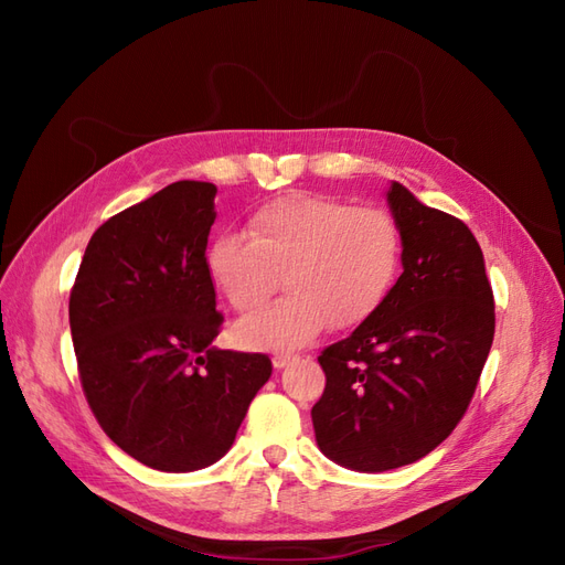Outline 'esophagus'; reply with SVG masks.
<instances>
[{
	"label": "esophagus",
	"mask_w": 565,
	"mask_h": 565,
	"mask_svg": "<svg viewBox=\"0 0 565 565\" xmlns=\"http://www.w3.org/2000/svg\"><path fill=\"white\" fill-rule=\"evenodd\" d=\"M295 361H297V353H292V351H278L276 355H273V367L282 370V367H287L289 363H295Z\"/></svg>",
	"instance_id": "obj_1"
}]
</instances>
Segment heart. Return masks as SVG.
Returning a JSON list of instances; mask_svg holds the SVG:
<instances>
[{"label": "heart", "mask_w": 565, "mask_h": 565, "mask_svg": "<svg viewBox=\"0 0 565 565\" xmlns=\"http://www.w3.org/2000/svg\"><path fill=\"white\" fill-rule=\"evenodd\" d=\"M401 231L386 212L292 193L262 204L247 235L221 233L207 268L237 313L287 297L245 318L235 337L249 349H295L322 332L363 322L386 297L401 266Z\"/></svg>", "instance_id": "b5f03b06"}]
</instances>
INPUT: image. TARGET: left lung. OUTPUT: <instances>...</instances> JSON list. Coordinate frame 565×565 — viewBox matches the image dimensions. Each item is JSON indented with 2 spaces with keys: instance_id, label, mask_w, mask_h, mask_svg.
<instances>
[{
  "instance_id": "left-lung-1",
  "label": "left lung",
  "mask_w": 565,
  "mask_h": 565,
  "mask_svg": "<svg viewBox=\"0 0 565 565\" xmlns=\"http://www.w3.org/2000/svg\"><path fill=\"white\" fill-rule=\"evenodd\" d=\"M388 207L403 273L358 328L318 355V448L355 471L429 455L465 417L494 337L483 252L465 221L426 207L393 181Z\"/></svg>"
}]
</instances>
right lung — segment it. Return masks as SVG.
Returning a JSON list of instances; mask_svg holds the SVG:
<instances>
[{"label":"right lung","mask_w":565,"mask_h":565,"mask_svg":"<svg viewBox=\"0 0 565 565\" xmlns=\"http://www.w3.org/2000/svg\"><path fill=\"white\" fill-rule=\"evenodd\" d=\"M216 185L177 181L110 216L82 256L71 332L82 391L117 448L158 471L210 467L273 372L221 351L207 237Z\"/></svg>","instance_id":"add662e5"}]
</instances>
